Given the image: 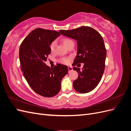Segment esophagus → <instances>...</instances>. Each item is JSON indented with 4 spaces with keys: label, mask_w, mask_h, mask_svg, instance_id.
<instances>
[{
    "label": "esophagus",
    "mask_w": 131,
    "mask_h": 131,
    "mask_svg": "<svg viewBox=\"0 0 131 131\" xmlns=\"http://www.w3.org/2000/svg\"><path fill=\"white\" fill-rule=\"evenodd\" d=\"M68 70H69V72H70V71H72V70H73V68H72V67H70V66L68 67Z\"/></svg>",
    "instance_id": "esophagus-1"
}]
</instances>
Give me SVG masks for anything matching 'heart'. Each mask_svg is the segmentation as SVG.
I'll list each match as a JSON object with an SVG mask.
<instances>
[{"mask_svg":"<svg viewBox=\"0 0 131 131\" xmlns=\"http://www.w3.org/2000/svg\"><path fill=\"white\" fill-rule=\"evenodd\" d=\"M62 42L63 43V44L65 46L67 47L69 44H70L71 43L74 42L73 41V40H72L70 39L64 38V39H63ZM56 46V42L55 41H53L51 43V44L50 45V50L51 52H53V51H54ZM60 62L62 63H64V64H68L70 62V59L69 58H67V57L62 58L60 59Z\"/></svg>","mask_w":131,"mask_h":131,"instance_id":"obj_1","label":"heart"}]
</instances>
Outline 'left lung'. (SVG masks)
I'll return each instance as SVG.
<instances>
[{"label": "left lung", "mask_w": 131, "mask_h": 131, "mask_svg": "<svg viewBox=\"0 0 131 131\" xmlns=\"http://www.w3.org/2000/svg\"><path fill=\"white\" fill-rule=\"evenodd\" d=\"M60 33L77 41V54L73 66L83 63L84 67H73L79 73L73 82L77 92L86 93L96 88L100 83L105 69L106 51L103 39L97 31L90 27L82 26L72 30H60Z\"/></svg>", "instance_id": "1"}]
</instances>
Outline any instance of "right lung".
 <instances>
[{
    "label": "right lung",
    "mask_w": 131,
    "mask_h": 131,
    "mask_svg": "<svg viewBox=\"0 0 131 131\" xmlns=\"http://www.w3.org/2000/svg\"><path fill=\"white\" fill-rule=\"evenodd\" d=\"M59 35L56 31L37 28L31 31L19 47L23 76L32 90L43 97L57 94L62 79L68 72L65 65L58 64L53 68L45 64L51 53L50 45Z\"/></svg>",
    "instance_id": "right-lung-1"
}]
</instances>
